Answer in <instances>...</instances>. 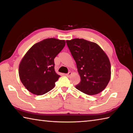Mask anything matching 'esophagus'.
<instances>
[{"mask_svg":"<svg viewBox=\"0 0 133 133\" xmlns=\"http://www.w3.org/2000/svg\"><path fill=\"white\" fill-rule=\"evenodd\" d=\"M71 75V71H69L68 73H67V74H66V76H67V77H69V76H70Z\"/></svg>","mask_w":133,"mask_h":133,"instance_id":"1","label":"esophagus"}]
</instances>
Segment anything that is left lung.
Masks as SVG:
<instances>
[{
  "label": "left lung",
  "instance_id": "obj_1",
  "mask_svg": "<svg viewBox=\"0 0 133 133\" xmlns=\"http://www.w3.org/2000/svg\"><path fill=\"white\" fill-rule=\"evenodd\" d=\"M66 43L81 78L76 88L88 95L102 92L111 77V64L106 54L96 43L83 39L67 40Z\"/></svg>",
  "mask_w": 133,
  "mask_h": 133
}]
</instances>
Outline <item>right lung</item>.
<instances>
[{
	"label": "right lung",
	"instance_id": "right-lung-1",
	"mask_svg": "<svg viewBox=\"0 0 133 133\" xmlns=\"http://www.w3.org/2000/svg\"><path fill=\"white\" fill-rule=\"evenodd\" d=\"M65 44V40L49 38L29 49L19 67L20 79L28 90L43 95L54 88L60 76L55 70L54 59Z\"/></svg>",
	"mask_w": 133,
	"mask_h": 133
}]
</instances>
